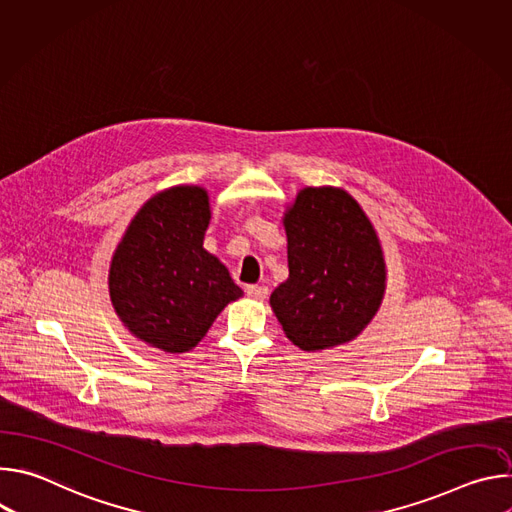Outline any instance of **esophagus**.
<instances>
[{
  "mask_svg": "<svg viewBox=\"0 0 512 512\" xmlns=\"http://www.w3.org/2000/svg\"><path fill=\"white\" fill-rule=\"evenodd\" d=\"M245 291H247V296L253 300H265L269 294V287L267 285H247Z\"/></svg>",
  "mask_w": 512,
  "mask_h": 512,
  "instance_id": "1",
  "label": "esophagus"
}]
</instances>
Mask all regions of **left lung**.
Listing matches in <instances>:
<instances>
[{"label":"left lung","mask_w":512,"mask_h":512,"mask_svg":"<svg viewBox=\"0 0 512 512\" xmlns=\"http://www.w3.org/2000/svg\"><path fill=\"white\" fill-rule=\"evenodd\" d=\"M289 275L269 298L285 336L306 352L352 342L377 316L387 263L360 204L336 186H306L285 206Z\"/></svg>","instance_id":"8db88e82"}]
</instances>
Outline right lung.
I'll return each instance as SVG.
<instances>
[{
	"mask_svg": "<svg viewBox=\"0 0 512 512\" xmlns=\"http://www.w3.org/2000/svg\"><path fill=\"white\" fill-rule=\"evenodd\" d=\"M210 216L206 188H166L135 212L111 257L115 314L135 338L170 354L192 350L243 296L221 259L202 247Z\"/></svg>",
	"mask_w": 512,
	"mask_h": 512,
	"instance_id": "add662e5",
	"label": "right lung"
}]
</instances>
